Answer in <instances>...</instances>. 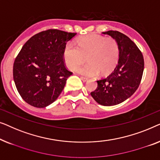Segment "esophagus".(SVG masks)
<instances>
[{"mask_svg":"<svg viewBox=\"0 0 160 160\" xmlns=\"http://www.w3.org/2000/svg\"><path fill=\"white\" fill-rule=\"evenodd\" d=\"M80 79L82 80L83 82H86V81L88 80L87 78H85V77H80Z\"/></svg>","mask_w":160,"mask_h":160,"instance_id":"1","label":"esophagus"}]
</instances>
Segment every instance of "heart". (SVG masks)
<instances>
[{
  "instance_id": "heart-1",
  "label": "heart",
  "mask_w": 160,
  "mask_h": 160,
  "mask_svg": "<svg viewBox=\"0 0 160 160\" xmlns=\"http://www.w3.org/2000/svg\"><path fill=\"white\" fill-rule=\"evenodd\" d=\"M119 56L120 47L114 38L94 34L78 38L77 46L69 42L64 50L65 63L72 70L85 62L87 57L89 62L76 69L87 76L109 74L118 64Z\"/></svg>"
}]
</instances>
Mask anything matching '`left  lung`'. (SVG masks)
<instances>
[{
    "label": "left lung",
    "mask_w": 160,
    "mask_h": 160,
    "mask_svg": "<svg viewBox=\"0 0 160 160\" xmlns=\"http://www.w3.org/2000/svg\"><path fill=\"white\" fill-rule=\"evenodd\" d=\"M102 33L118 41L120 56L114 71L107 78L97 80V88L91 95L101 105L114 106L128 99L138 89L144 69V60L136 45L123 33L113 30Z\"/></svg>",
    "instance_id": "left-lung-1"
}]
</instances>
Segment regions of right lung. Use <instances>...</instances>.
Segmentation results:
<instances>
[{
    "instance_id": "add662e5",
    "label": "right lung",
    "mask_w": 160,
    "mask_h": 160,
    "mask_svg": "<svg viewBox=\"0 0 160 160\" xmlns=\"http://www.w3.org/2000/svg\"><path fill=\"white\" fill-rule=\"evenodd\" d=\"M77 33L57 29L33 35L22 47L13 63L16 87L24 101L44 108L57 99L72 72L64 63L67 42Z\"/></svg>"
}]
</instances>
